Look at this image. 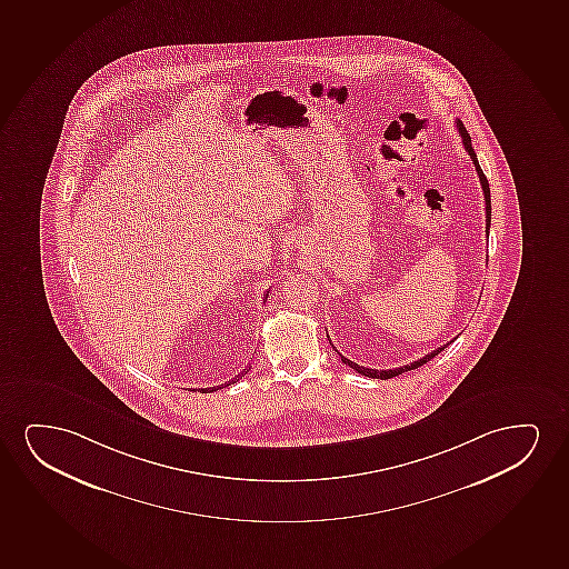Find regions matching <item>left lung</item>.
<instances>
[{
    "instance_id": "left-lung-1",
    "label": "left lung",
    "mask_w": 569,
    "mask_h": 569,
    "mask_svg": "<svg viewBox=\"0 0 569 569\" xmlns=\"http://www.w3.org/2000/svg\"><path fill=\"white\" fill-rule=\"evenodd\" d=\"M456 126H458L459 134H461V141H463V147H466L467 152H469V156H471L472 163H475V168H477L480 184H482V192H485V202H487L488 233V229H490V212H492V208H490V187H488V179L485 178V173H482V170H480L479 160H477V154H475V148H472L471 144V137H469V133H467L466 127H463V123H461L459 119L458 121H456ZM446 346H448V343H446ZM443 347H438V349H435L432 353L425 355V357H422V359H419V361L411 362V365H406V367H399V369L390 370L367 369V367H361V365H357V362L349 361V359H347V357H343V355L341 353L340 357L341 362H343V365H347V367H351V369H353L355 372H359V375H362V377L380 378V380H388V378L399 377V375H403V372H407V370L419 369V367H422L425 362L430 361V359H435L436 355L440 353ZM336 351H338V349H336Z\"/></svg>"
}]
</instances>
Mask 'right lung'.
Wrapping results in <instances>:
<instances>
[{
	"mask_svg": "<svg viewBox=\"0 0 569 569\" xmlns=\"http://www.w3.org/2000/svg\"><path fill=\"white\" fill-rule=\"evenodd\" d=\"M266 297H268V291H266ZM266 297H264V299H266ZM249 370H251V367H247V369H243V372H241V375H237V377L233 378V380H229L228 385L216 386V388H200V391H202V393H208V391L222 390V388H226V386L236 385L237 380H239V378L243 377V375H247V372H249Z\"/></svg>",
	"mask_w": 569,
	"mask_h": 569,
	"instance_id": "1",
	"label": "right lung"
}]
</instances>
